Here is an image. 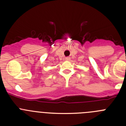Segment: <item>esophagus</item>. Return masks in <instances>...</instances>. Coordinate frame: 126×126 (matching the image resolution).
<instances>
[{"label": "esophagus", "mask_w": 126, "mask_h": 126, "mask_svg": "<svg viewBox=\"0 0 126 126\" xmlns=\"http://www.w3.org/2000/svg\"><path fill=\"white\" fill-rule=\"evenodd\" d=\"M65 60L66 61H70V57H66L65 58Z\"/></svg>", "instance_id": "1"}]
</instances>
